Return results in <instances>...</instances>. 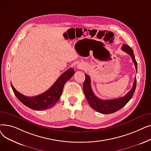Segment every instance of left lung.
<instances>
[{"mask_svg":"<svg viewBox=\"0 0 151 151\" xmlns=\"http://www.w3.org/2000/svg\"><path fill=\"white\" fill-rule=\"evenodd\" d=\"M121 49L122 51H125L126 53H127L130 55L137 71V62L135 60V58H134L132 49L129 45L125 44L122 45ZM85 81L83 84V91L86 99L88 100L89 105L93 109L101 114H106L113 113L121 109L132 99L136 89L137 78L135 77L134 78L132 89L125 96L116 99L104 100L99 99L97 97L95 96L91 86L90 76L87 74H85Z\"/></svg>","mask_w":151,"mask_h":151,"instance_id":"1","label":"left lung"}]
</instances>
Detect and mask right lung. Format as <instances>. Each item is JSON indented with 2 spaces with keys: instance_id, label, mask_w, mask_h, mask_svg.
Segmentation results:
<instances>
[{
  "instance_id": "add662e5",
  "label": "right lung",
  "mask_w": 151,
  "mask_h": 151,
  "mask_svg": "<svg viewBox=\"0 0 151 151\" xmlns=\"http://www.w3.org/2000/svg\"><path fill=\"white\" fill-rule=\"evenodd\" d=\"M75 73L74 70L70 68L59 77L48 90L35 97L24 96L14 88L12 83L11 86L16 97L24 105L34 110H45L56 104L62 95L63 86Z\"/></svg>"
}]
</instances>
